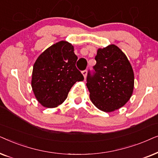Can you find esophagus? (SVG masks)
Returning <instances> with one entry per match:
<instances>
[{"instance_id":"esophagus-1","label":"esophagus","mask_w":158,"mask_h":158,"mask_svg":"<svg viewBox=\"0 0 158 158\" xmlns=\"http://www.w3.org/2000/svg\"><path fill=\"white\" fill-rule=\"evenodd\" d=\"M82 74L83 75L84 77H86V75H87V70H84L83 71H82Z\"/></svg>"}]
</instances>
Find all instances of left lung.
<instances>
[{"mask_svg":"<svg viewBox=\"0 0 158 158\" xmlns=\"http://www.w3.org/2000/svg\"><path fill=\"white\" fill-rule=\"evenodd\" d=\"M95 60L94 70H88L86 78L90 100L103 111L118 109L133 92L135 78L130 62L114 44L98 49Z\"/></svg>","mask_w":158,"mask_h":158,"instance_id":"left-lung-1","label":"left lung"}]
</instances>
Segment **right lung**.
<instances>
[{
  "label": "right lung",
  "instance_id": "right-lung-1",
  "mask_svg": "<svg viewBox=\"0 0 158 158\" xmlns=\"http://www.w3.org/2000/svg\"><path fill=\"white\" fill-rule=\"evenodd\" d=\"M77 57L70 43L61 41L39 56L33 67L31 87L42 106L53 108L68 97L72 86L84 77L75 63Z\"/></svg>",
  "mask_w": 158,
  "mask_h": 158
}]
</instances>
